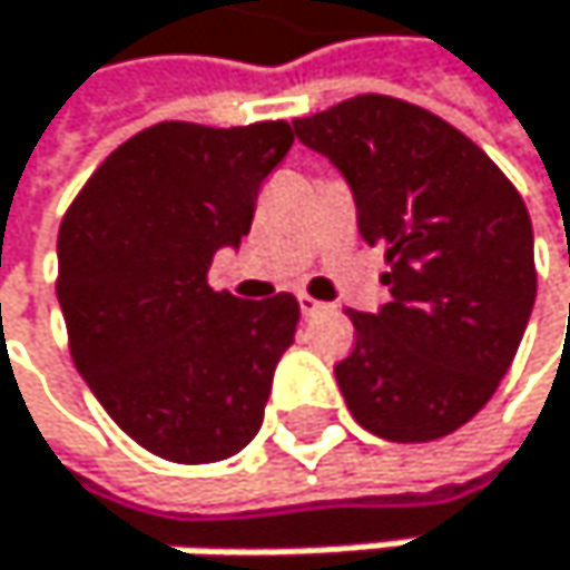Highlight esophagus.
<instances>
[{
	"label": "esophagus",
	"instance_id": "esophagus-1",
	"mask_svg": "<svg viewBox=\"0 0 570 570\" xmlns=\"http://www.w3.org/2000/svg\"><path fill=\"white\" fill-rule=\"evenodd\" d=\"M297 304H301V314H304V317H314V314H321V311H327V304H321V301H314L311 294H297Z\"/></svg>",
	"mask_w": 570,
	"mask_h": 570
}]
</instances>
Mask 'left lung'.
<instances>
[{
  "mask_svg": "<svg viewBox=\"0 0 570 570\" xmlns=\"http://www.w3.org/2000/svg\"><path fill=\"white\" fill-rule=\"evenodd\" d=\"M345 177L358 232L383 246L390 301L352 311L335 365L352 417L386 441H434L492 400L537 301L533 225L485 153L421 105L358 95L294 122Z\"/></svg>",
  "mask_w": 570,
  "mask_h": 570,
  "instance_id": "left-lung-1",
  "label": "left lung"
}]
</instances>
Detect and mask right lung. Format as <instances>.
<instances>
[{"label": "right lung", "mask_w": 570, "mask_h": 570, "mask_svg": "<svg viewBox=\"0 0 570 570\" xmlns=\"http://www.w3.org/2000/svg\"><path fill=\"white\" fill-rule=\"evenodd\" d=\"M294 129L160 122L85 184L57 235V301L75 365L136 444L180 465L222 462L263 428L291 294L238 301L208 269L253 228L263 180Z\"/></svg>", "instance_id": "obj_1"}]
</instances>
